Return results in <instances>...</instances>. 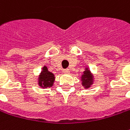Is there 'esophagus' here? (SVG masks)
Returning <instances> with one entry per match:
<instances>
[{
    "mask_svg": "<svg viewBox=\"0 0 130 130\" xmlns=\"http://www.w3.org/2000/svg\"><path fill=\"white\" fill-rule=\"evenodd\" d=\"M63 73H65V74L70 73V70H69V69H65V70H63Z\"/></svg>",
    "mask_w": 130,
    "mask_h": 130,
    "instance_id": "1",
    "label": "esophagus"
}]
</instances>
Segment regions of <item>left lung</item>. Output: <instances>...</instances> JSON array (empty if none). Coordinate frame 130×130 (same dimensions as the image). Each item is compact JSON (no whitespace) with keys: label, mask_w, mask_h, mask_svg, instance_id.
<instances>
[{"label":"left lung","mask_w":130,"mask_h":130,"mask_svg":"<svg viewBox=\"0 0 130 130\" xmlns=\"http://www.w3.org/2000/svg\"><path fill=\"white\" fill-rule=\"evenodd\" d=\"M82 86H84L86 89L90 87L93 84V76L88 68H85V71H84V74L82 76Z\"/></svg>","instance_id":"1"}]
</instances>
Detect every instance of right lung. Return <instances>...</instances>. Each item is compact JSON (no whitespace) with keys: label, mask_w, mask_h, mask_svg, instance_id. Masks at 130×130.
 <instances>
[{"label":"right lung","mask_w":130,"mask_h":130,"mask_svg":"<svg viewBox=\"0 0 130 130\" xmlns=\"http://www.w3.org/2000/svg\"><path fill=\"white\" fill-rule=\"evenodd\" d=\"M55 77L54 75L48 71L46 66H43L42 71L38 77V85L41 88L51 87L54 84Z\"/></svg>","instance_id":"obj_1"}]
</instances>
